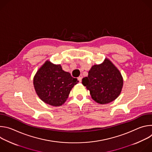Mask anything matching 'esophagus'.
<instances>
[{"label": "esophagus", "mask_w": 152, "mask_h": 152, "mask_svg": "<svg viewBox=\"0 0 152 152\" xmlns=\"http://www.w3.org/2000/svg\"><path fill=\"white\" fill-rule=\"evenodd\" d=\"M82 75H80L77 77V79H78V80H79L80 82H81V81H82Z\"/></svg>", "instance_id": "34e87169"}]
</instances>
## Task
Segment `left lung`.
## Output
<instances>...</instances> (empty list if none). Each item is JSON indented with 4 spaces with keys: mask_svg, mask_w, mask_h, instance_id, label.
Masks as SVG:
<instances>
[{
    "mask_svg": "<svg viewBox=\"0 0 152 152\" xmlns=\"http://www.w3.org/2000/svg\"><path fill=\"white\" fill-rule=\"evenodd\" d=\"M82 84L90 91L91 98L102 104L115 100L120 94L123 79L119 70L107 58L100 64L92 66Z\"/></svg>",
    "mask_w": 152,
    "mask_h": 152,
    "instance_id": "8db88e82",
    "label": "left lung"
}]
</instances>
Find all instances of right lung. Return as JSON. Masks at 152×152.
I'll return each mask as SVG.
<instances>
[{"mask_svg":"<svg viewBox=\"0 0 152 152\" xmlns=\"http://www.w3.org/2000/svg\"><path fill=\"white\" fill-rule=\"evenodd\" d=\"M78 82L70 73L64 71L60 64H54L48 60L37 70L33 80L39 99L53 106H59L66 102Z\"/></svg>","mask_w":152,"mask_h":152,"instance_id":"right-lung-1","label":"right lung"}]
</instances>
